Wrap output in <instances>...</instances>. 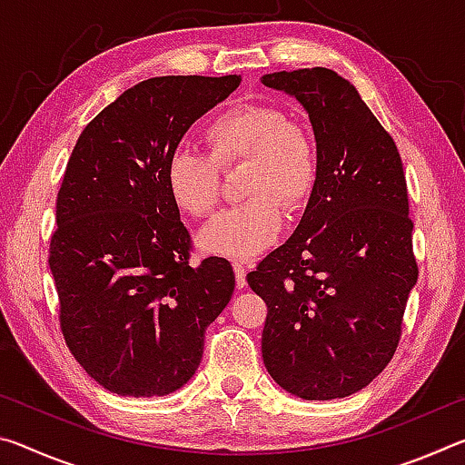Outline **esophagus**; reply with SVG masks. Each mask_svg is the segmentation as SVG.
I'll return each instance as SVG.
<instances>
[{
  "label": "esophagus",
  "instance_id": "1",
  "mask_svg": "<svg viewBox=\"0 0 465 465\" xmlns=\"http://www.w3.org/2000/svg\"><path fill=\"white\" fill-rule=\"evenodd\" d=\"M233 272H235V285H238V289L246 287V266L242 262H233Z\"/></svg>",
  "mask_w": 465,
  "mask_h": 465
}]
</instances>
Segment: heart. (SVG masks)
<instances>
[{"mask_svg": "<svg viewBox=\"0 0 465 465\" xmlns=\"http://www.w3.org/2000/svg\"><path fill=\"white\" fill-rule=\"evenodd\" d=\"M209 155L188 147L170 152L163 186L172 203L191 217L213 213L222 199V172L246 163V203L204 225L196 243L207 254L252 258L279 238L285 209L302 213L320 183V149L312 131L287 121L271 104H235L204 129Z\"/></svg>", "mask_w": 465, "mask_h": 465, "instance_id": "obj_1", "label": "heart"}]
</instances>
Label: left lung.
Masks as SVG:
<instances>
[{"label":"left lung","mask_w":465,"mask_h":465,"mask_svg":"<svg viewBox=\"0 0 465 465\" xmlns=\"http://www.w3.org/2000/svg\"><path fill=\"white\" fill-rule=\"evenodd\" d=\"M261 82L305 108L320 149V183L297 230L248 272L269 308L264 367L297 398H346L390 363L419 279L402 160L355 85L332 69Z\"/></svg>","instance_id":"left-lung-1"}]
</instances>
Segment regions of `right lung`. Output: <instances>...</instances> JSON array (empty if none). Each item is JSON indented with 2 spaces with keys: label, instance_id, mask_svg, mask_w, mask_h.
Returning <instances> with one entry per match:
<instances>
[{
  "label": "right lung",
  "instance_id": "obj_1",
  "mask_svg": "<svg viewBox=\"0 0 465 465\" xmlns=\"http://www.w3.org/2000/svg\"><path fill=\"white\" fill-rule=\"evenodd\" d=\"M240 75L152 77L82 131L57 194L49 266L65 342L92 380L119 396H166L191 380L204 330L230 303L225 258L188 264L191 235L163 166L191 124Z\"/></svg>",
  "mask_w": 465,
  "mask_h": 465
}]
</instances>
